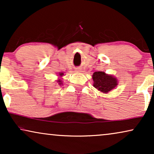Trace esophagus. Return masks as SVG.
Masks as SVG:
<instances>
[{
	"instance_id": "esophagus-1",
	"label": "esophagus",
	"mask_w": 154,
	"mask_h": 154,
	"mask_svg": "<svg viewBox=\"0 0 154 154\" xmlns=\"http://www.w3.org/2000/svg\"><path fill=\"white\" fill-rule=\"evenodd\" d=\"M77 71H80V70H79V69H77V70H76Z\"/></svg>"
}]
</instances>
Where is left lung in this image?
I'll return each instance as SVG.
<instances>
[{"mask_svg": "<svg viewBox=\"0 0 154 154\" xmlns=\"http://www.w3.org/2000/svg\"><path fill=\"white\" fill-rule=\"evenodd\" d=\"M93 86L100 92L107 93L118 85L116 78L105 73L104 71H95L92 74Z\"/></svg>", "mask_w": 154, "mask_h": 154, "instance_id": "1", "label": "left lung"}]
</instances>
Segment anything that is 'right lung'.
Instances as JSON below:
<instances>
[{
    "label": "right lung",
    "mask_w": 154,
    "mask_h": 154,
    "mask_svg": "<svg viewBox=\"0 0 154 154\" xmlns=\"http://www.w3.org/2000/svg\"><path fill=\"white\" fill-rule=\"evenodd\" d=\"M59 75H60V77H62V75H64V73H59ZM57 83H59V85H61V84L62 83V81H61L60 79H59V80H58V81H57Z\"/></svg>",
    "instance_id": "add662e5"
}]
</instances>
